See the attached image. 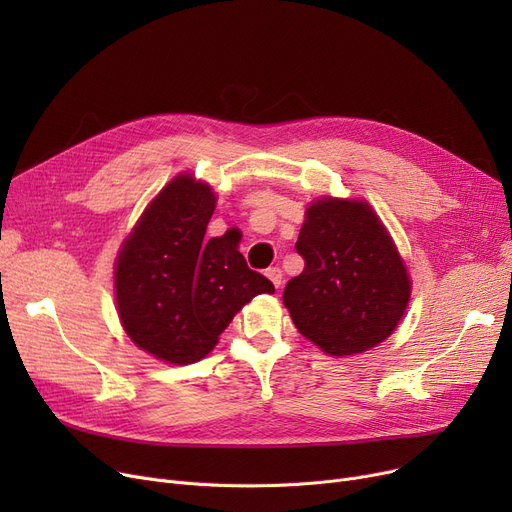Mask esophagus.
Returning <instances> with one entry per match:
<instances>
[{
    "label": "esophagus",
    "instance_id": "esophagus-1",
    "mask_svg": "<svg viewBox=\"0 0 512 512\" xmlns=\"http://www.w3.org/2000/svg\"><path fill=\"white\" fill-rule=\"evenodd\" d=\"M265 276L272 280V284H274L276 288H280V286H282V282H284V278H282V270H278V267H270V270L265 272Z\"/></svg>",
    "mask_w": 512,
    "mask_h": 512
}]
</instances>
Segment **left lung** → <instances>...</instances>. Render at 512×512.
Returning a JSON list of instances; mask_svg holds the SVG:
<instances>
[{
    "instance_id": "obj_1",
    "label": "left lung",
    "mask_w": 512,
    "mask_h": 512,
    "mask_svg": "<svg viewBox=\"0 0 512 512\" xmlns=\"http://www.w3.org/2000/svg\"><path fill=\"white\" fill-rule=\"evenodd\" d=\"M297 251L301 276L282 294L297 330L321 351H369L398 326L411 280L392 236L365 201L321 197L305 211Z\"/></svg>"
}]
</instances>
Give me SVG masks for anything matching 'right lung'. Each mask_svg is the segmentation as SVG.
Instances as JSON below:
<instances>
[{"instance_id": "right-lung-1", "label": "right lung", "mask_w": 512, "mask_h": 512, "mask_svg": "<svg viewBox=\"0 0 512 512\" xmlns=\"http://www.w3.org/2000/svg\"><path fill=\"white\" fill-rule=\"evenodd\" d=\"M211 186L180 174L147 205L116 259L118 315L130 340L159 361L207 357L232 317L274 284L249 270L228 234L205 238Z\"/></svg>"}]
</instances>
